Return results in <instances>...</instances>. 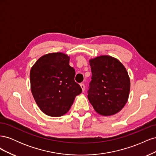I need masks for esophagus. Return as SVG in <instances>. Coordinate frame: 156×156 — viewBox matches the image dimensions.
I'll use <instances>...</instances> for the list:
<instances>
[{
	"label": "esophagus",
	"instance_id": "obj_1",
	"mask_svg": "<svg viewBox=\"0 0 156 156\" xmlns=\"http://www.w3.org/2000/svg\"><path fill=\"white\" fill-rule=\"evenodd\" d=\"M80 86H81V88H82L83 92H84V89H85V86H84V84L83 83H81V84H80Z\"/></svg>",
	"mask_w": 156,
	"mask_h": 156
}]
</instances>
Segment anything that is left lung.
I'll list each match as a JSON object with an SVG mask.
<instances>
[{
	"label": "left lung",
	"instance_id": "8db88e82",
	"mask_svg": "<svg viewBox=\"0 0 156 156\" xmlns=\"http://www.w3.org/2000/svg\"><path fill=\"white\" fill-rule=\"evenodd\" d=\"M92 71L88 99L98 114L111 116L122 110L129 98L130 79L126 68L111 56L89 60Z\"/></svg>",
	"mask_w": 156,
	"mask_h": 156
}]
</instances>
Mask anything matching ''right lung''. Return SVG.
Instances as JSON below:
<instances>
[{
	"label": "right lung",
	"instance_id": "obj_1",
	"mask_svg": "<svg viewBox=\"0 0 156 156\" xmlns=\"http://www.w3.org/2000/svg\"><path fill=\"white\" fill-rule=\"evenodd\" d=\"M69 62V56L64 53H49L40 57L30 69L32 94L37 106L47 115H65L75 98L82 92L75 81V69Z\"/></svg>",
	"mask_w": 156,
	"mask_h": 156
}]
</instances>
